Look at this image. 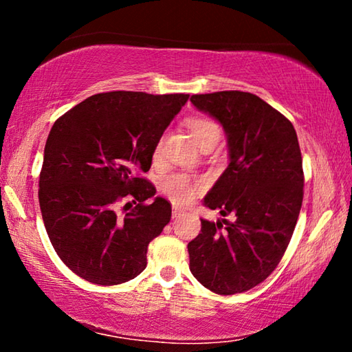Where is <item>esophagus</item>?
Here are the masks:
<instances>
[{"instance_id":"obj_1","label":"esophagus","mask_w":352,"mask_h":352,"mask_svg":"<svg viewBox=\"0 0 352 352\" xmlns=\"http://www.w3.org/2000/svg\"><path fill=\"white\" fill-rule=\"evenodd\" d=\"M183 212H184V211H183V210H180V208H177V206H174V208H172V217H174V219H177V217H180Z\"/></svg>"}]
</instances>
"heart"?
Instances as JSON below:
<instances>
[{
    "mask_svg": "<svg viewBox=\"0 0 352 352\" xmlns=\"http://www.w3.org/2000/svg\"><path fill=\"white\" fill-rule=\"evenodd\" d=\"M186 126L200 147L205 146L206 142L210 141L217 142L220 140V133H222L220 132L219 124L205 116L189 118L186 121ZM162 146H163V140H158L153 151L155 157H158L160 152H162ZM162 188L172 200L177 201V204H184V201L192 199L194 194L197 192L199 189H201V182L192 180V178H189L188 175L175 174V175H170L169 178H166Z\"/></svg>",
    "mask_w": 352,
    "mask_h": 352,
    "instance_id": "heart-1",
    "label": "heart"
}]
</instances>
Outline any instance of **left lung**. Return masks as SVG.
I'll return each instance as SVG.
<instances>
[{
    "instance_id": "obj_1",
    "label": "left lung",
    "mask_w": 352,
    "mask_h": 352,
    "mask_svg": "<svg viewBox=\"0 0 352 352\" xmlns=\"http://www.w3.org/2000/svg\"><path fill=\"white\" fill-rule=\"evenodd\" d=\"M190 102L222 124L230 148L204 205L236 220L201 219L189 269L214 294H242L270 276L294 234L305 194L300 144L289 119L256 94H192Z\"/></svg>"
}]
</instances>
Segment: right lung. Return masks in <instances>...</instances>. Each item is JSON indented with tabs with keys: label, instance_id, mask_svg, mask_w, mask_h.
I'll list each match as a JSON object with an SVG mask.
<instances>
[{
	"label": "right lung",
	"instance_id": "add662e5",
	"mask_svg": "<svg viewBox=\"0 0 352 352\" xmlns=\"http://www.w3.org/2000/svg\"><path fill=\"white\" fill-rule=\"evenodd\" d=\"M189 94L109 91L57 119L38 180L46 233L77 276L100 285L127 283L146 269L147 247L172 208L141 174ZM126 201L119 212L117 205Z\"/></svg>",
	"mask_w": 352,
	"mask_h": 352
}]
</instances>
